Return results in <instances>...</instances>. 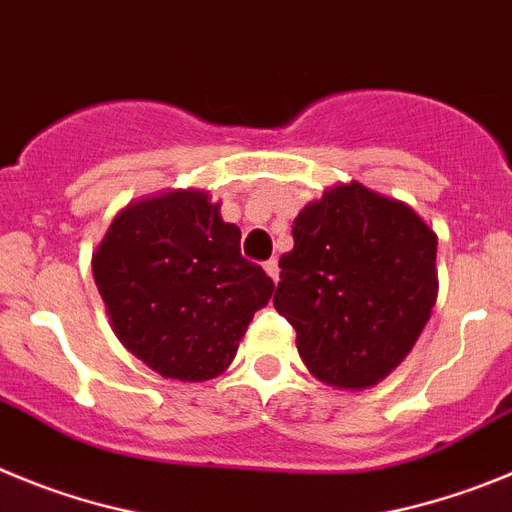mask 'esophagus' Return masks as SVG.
Masks as SVG:
<instances>
[{"label":"esophagus","mask_w":512,"mask_h":512,"mask_svg":"<svg viewBox=\"0 0 512 512\" xmlns=\"http://www.w3.org/2000/svg\"><path fill=\"white\" fill-rule=\"evenodd\" d=\"M264 269H266V274H269V277L274 279V282H279V264H277V259L264 261Z\"/></svg>","instance_id":"obj_1"}]
</instances>
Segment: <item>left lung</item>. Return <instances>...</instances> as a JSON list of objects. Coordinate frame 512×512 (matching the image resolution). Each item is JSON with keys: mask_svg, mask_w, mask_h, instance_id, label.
I'll return each mask as SVG.
<instances>
[{"mask_svg": "<svg viewBox=\"0 0 512 512\" xmlns=\"http://www.w3.org/2000/svg\"><path fill=\"white\" fill-rule=\"evenodd\" d=\"M274 307L297 330L312 377L364 390L410 354L436 305V246L402 202L338 184L292 225Z\"/></svg>", "mask_w": 512, "mask_h": 512, "instance_id": "8db88e82", "label": "left lung"}]
</instances>
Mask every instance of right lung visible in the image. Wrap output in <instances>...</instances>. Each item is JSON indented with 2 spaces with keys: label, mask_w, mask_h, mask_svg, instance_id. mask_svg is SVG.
<instances>
[{
  "label": "right lung",
  "mask_w": 512,
  "mask_h": 512,
  "mask_svg": "<svg viewBox=\"0 0 512 512\" xmlns=\"http://www.w3.org/2000/svg\"><path fill=\"white\" fill-rule=\"evenodd\" d=\"M92 271L122 346L179 382L223 374L274 292L266 271L241 256V228L194 189L125 207Z\"/></svg>",
  "instance_id": "right-lung-1"
}]
</instances>
